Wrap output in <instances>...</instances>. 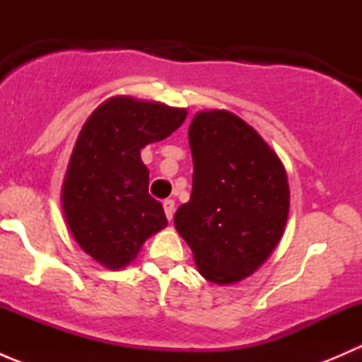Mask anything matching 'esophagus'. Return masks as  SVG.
Returning <instances> with one entry per match:
<instances>
[{"label":"esophagus","instance_id":"obj_1","mask_svg":"<svg viewBox=\"0 0 362 362\" xmlns=\"http://www.w3.org/2000/svg\"><path fill=\"white\" fill-rule=\"evenodd\" d=\"M163 208H164V214H166V218H168V221H171V218H173V214H175V202H173V199H164Z\"/></svg>","mask_w":362,"mask_h":362}]
</instances>
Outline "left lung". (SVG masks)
Here are the masks:
<instances>
[{"instance_id":"left-lung-1","label":"left lung","mask_w":362,"mask_h":362,"mask_svg":"<svg viewBox=\"0 0 362 362\" xmlns=\"http://www.w3.org/2000/svg\"><path fill=\"white\" fill-rule=\"evenodd\" d=\"M192 192L175 228L214 284L252 275L282 238L289 215L286 168L235 113L199 112L189 126Z\"/></svg>"}]
</instances>
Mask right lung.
Here are the masks:
<instances>
[{
  "label": "right lung",
  "mask_w": 362,
  "mask_h": 362,
  "mask_svg": "<svg viewBox=\"0 0 362 362\" xmlns=\"http://www.w3.org/2000/svg\"><path fill=\"white\" fill-rule=\"evenodd\" d=\"M187 112L119 96L90 113L78 134L63 185L68 228L83 252L112 269L129 264L168 221L148 194L140 151L180 127Z\"/></svg>",
  "instance_id": "obj_1"
}]
</instances>
